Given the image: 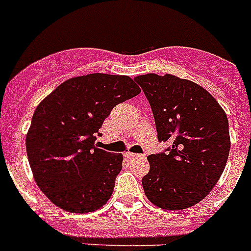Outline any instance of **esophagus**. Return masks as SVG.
Returning <instances> with one entry per match:
<instances>
[{"mask_svg": "<svg viewBox=\"0 0 251 251\" xmlns=\"http://www.w3.org/2000/svg\"><path fill=\"white\" fill-rule=\"evenodd\" d=\"M125 156L127 158H136V157H144L143 154H138V153H132V152H127L125 153Z\"/></svg>", "mask_w": 251, "mask_h": 251, "instance_id": "1", "label": "esophagus"}]
</instances>
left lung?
I'll return each instance as SVG.
<instances>
[{
    "mask_svg": "<svg viewBox=\"0 0 251 251\" xmlns=\"http://www.w3.org/2000/svg\"><path fill=\"white\" fill-rule=\"evenodd\" d=\"M134 81L150 101L158 142L170 143L148 156L144 193L165 210L193 206L207 196L227 164V116L210 94L188 79L150 73Z\"/></svg>",
    "mask_w": 251,
    "mask_h": 251,
    "instance_id": "obj_1",
    "label": "left lung"
}]
</instances>
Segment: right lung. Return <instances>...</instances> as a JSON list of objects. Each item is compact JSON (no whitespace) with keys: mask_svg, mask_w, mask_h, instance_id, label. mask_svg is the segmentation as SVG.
<instances>
[{"mask_svg":"<svg viewBox=\"0 0 251 251\" xmlns=\"http://www.w3.org/2000/svg\"><path fill=\"white\" fill-rule=\"evenodd\" d=\"M140 89L129 76L93 73L67 79L41 101L25 138L34 180L68 213H90L112 196L122 154L95 144L111 111Z\"/></svg>","mask_w":251,"mask_h":251,"instance_id":"1","label":"right lung"}]
</instances>
